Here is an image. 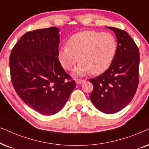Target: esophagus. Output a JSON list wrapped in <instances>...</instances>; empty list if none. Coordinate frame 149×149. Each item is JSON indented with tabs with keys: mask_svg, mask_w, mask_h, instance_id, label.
Segmentation results:
<instances>
[{
	"mask_svg": "<svg viewBox=\"0 0 149 149\" xmlns=\"http://www.w3.org/2000/svg\"><path fill=\"white\" fill-rule=\"evenodd\" d=\"M76 82L77 84H82L83 82H84L85 80H78V79H77V80H76Z\"/></svg>",
	"mask_w": 149,
	"mask_h": 149,
	"instance_id": "34e87169",
	"label": "esophagus"
}]
</instances>
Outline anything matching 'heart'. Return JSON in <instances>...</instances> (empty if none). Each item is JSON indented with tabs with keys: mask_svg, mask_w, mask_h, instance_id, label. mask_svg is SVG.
Instances as JSON below:
<instances>
[{
	"mask_svg": "<svg viewBox=\"0 0 149 149\" xmlns=\"http://www.w3.org/2000/svg\"><path fill=\"white\" fill-rule=\"evenodd\" d=\"M117 47L116 39L111 33L82 31L73 35L67 41V45L59 47L58 58L65 70L71 69L79 59L80 63L73 71L76 76H84L91 72L99 74L112 64Z\"/></svg>",
	"mask_w": 149,
	"mask_h": 149,
	"instance_id": "b5f03b06",
	"label": "heart"
}]
</instances>
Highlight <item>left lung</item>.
<instances>
[{"instance_id":"8db88e82","label":"left lung","mask_w":149,"mask_h":149,"mask_svg":"<svg viewBox=\"0 0 149 149\" xmlns=\"http://www.w3.org/2000/svg\"><path fill=\"white\" fill-rule=\"evenodd\" d=\"M107 28L115 33L117 52L109 68L100 76L89 80L93 84L90 99L101 112L113 114L127 106L136 94L139 83L140 53L126 31Z\"/></svg>"}]
</instances>
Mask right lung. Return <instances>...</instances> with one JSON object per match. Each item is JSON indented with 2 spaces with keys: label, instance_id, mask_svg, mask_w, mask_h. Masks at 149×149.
<instances>
[{
  "label": "right lung",
  "instance_id": "1",
  "mask_svg": "<svg viewBox=\"0 0 149 149\" xmlns=\"http://www.w3.org/2000/svg\"><path fill=\"white\" fill-rule=\"evenodd\" d=\"M56 27L27 32L16 43L9 58L11 79L19 98L43 115H53L66 104L76 82L58 58Z\"/></svg>",
  "mask_w": 149,
  "mask_h": 149
}]
</instances>
